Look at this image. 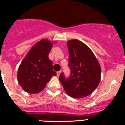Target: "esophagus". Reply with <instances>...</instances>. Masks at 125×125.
I'll use <instances>...</instances> for the list:
<instances>
[{"mask_svg":"<svg viewBox=\"0 0 125 125\" xmlns=\"http://www.w3.org/2000/svg\"><path fill=\"white\" fill-rule=\"evenodd\" d=\"M61 73V71H57L56 73H57V76H59V75H60Z\"/></svg>","mask_w":125,"mask_h":125,"instance_id":"esophagus-1","label":"esophagus"}]
</instances>
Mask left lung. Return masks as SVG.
Here are the masks:
<instances>
[{
    "instance_id": "obj_1",
    "label": "left lung",
    "mask_w": 125,
    "mask_h": 125,
    "mask_svg": "<svg viewBox=\"0 0 125 125\" xmlns=\"http://www.w3.org/2000/svg\"><path fill=\"white\" fill-rule=\"evenodd\" d=\"M69 77L63 72L59 81L68 95L82 98L91 94L99 84L101 68L92 51L83 42L76 39L68 42Z\"/></svg>"
}]
</instances>
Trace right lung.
<instances>
[{"mask_svg":"<svg viewBox=\"0 0 125 125\" xmlns=\"http://www.w3.org/2000/svg\"><path fill=\"white\" fill-rule=\"evenodd\" d=\"M52 47V43L46 39L36 43L19 66L18 82L28 93L42 91L52 76H56L52 69V62L48 57Z\"/></svg>","mask_w":125,"mask_h":125,"instance_id":"obj_1","label":"right lung"}]
</instances>
